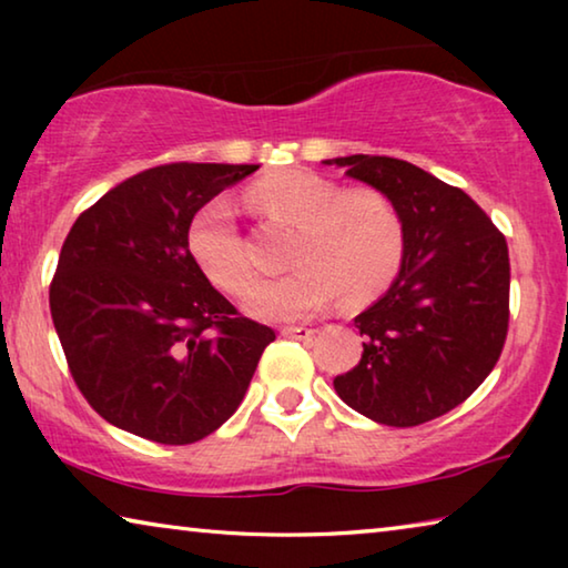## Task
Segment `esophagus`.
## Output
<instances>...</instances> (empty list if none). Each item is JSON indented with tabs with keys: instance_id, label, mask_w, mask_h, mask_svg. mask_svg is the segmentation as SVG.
Segmentation results:
<instances>
[{
	"instance_id": "esophagus-1",
	"label": "esophagus",
	"mask_w": 568,
	"mask_h": 568,
	"mask_svg": "<svg viewBox=\"0 0 568 568\" xmlns=\"http://www.w3.org/2000/svg\"><path fill=\"white\" fill-rule=\"evenodd\" d=\"M285 338H295V341H311L315 335V328H307V325H287V328L281 331Z\"/></svg>"
}]
</instances>
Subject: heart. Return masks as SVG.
<instances>
[{
  "instance_id": "b5f03b06",
  "label": "heart",
  "mask_w": 568,
  "mask_h": 568,
  "mask_svg": "<svg viewBox=\"0 0 568 568\" xmlns=\"http://www.w3.org/2000/svg\"><path fill=\"white\" fill-rule=\"evenodd\" d=\"M245 197L257 213L297 227L291 247L297 271L250 295L247 313L255 318H303L328 307L341 291L351 303H365L396 277L406 233L400 213L383 192L343 190L315 172L283 170L257 180ZM187 245L220 291L245 295L255 285V267L230 200L217 197L200 210L190 223Z\"/></svg>"
}]
</instances>
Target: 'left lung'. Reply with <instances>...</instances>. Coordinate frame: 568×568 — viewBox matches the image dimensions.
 I'll return each instance as SVG.
<instances>
[{
	"mask_svg": "<svg viewBox=\"0 0 568 568\" xmlns=\"http://www.w3.org/2000/svg\"><path fill=\"white\" fill-rule=\"evenodd\" d=\"M383 192L403 220L396 281L361 315V363L333 381L353 410L410 428L464 403L501 355L508 331L506 237L464 190L406 160H323Z\"/></svg>",
	"mask_w": 568,
	"mask_h": 568,
	"instance_id": "1",
	"label": "left lung"
}]
</instances>
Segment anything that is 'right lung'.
Listing matches in <instances>:
<instances>
[{
  "label": "right lung",
  "instance_id": "add662e5",
  "mask_svg": "<svg viewBox=\"0 0 568 568\" xmlns=\"http://www.w3.org/2000/svg\"><path fill=\"white\" fill-rule=\"evenodd\" d=\"M255 170L150 168L74 220L50 311L77 388L112 426L185 446L237 410L275 333L210 285L187 233L200 207Z\"/></svg>",
  "mask_w": 568,
  "mask_h": 568
}]
</instances>
